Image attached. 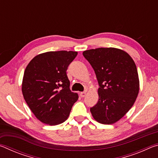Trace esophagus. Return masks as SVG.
I'll use <instances>...</instances> for the list:
<instances>
[{"label":"esophagus","mask_w":158,"mask_h":158,"mask_svg":"<svg viewBox=\"0 0 158 158\" xmlns=\"http://www.w3.org/2000/svg\"><path fill=\"white\" fill-rule=\"evenodd\" d=\"M79 95L81 98H84L85 96V92H81L79 93Z\"/></svg>","instance_id":"obj_1"}]
</instances>
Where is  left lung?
<instances>
[{"instance_id":"obj_1","label":"left lung","mask_w":158,"mask_h":158,"mask_svg":"<svg viewBox=\"0 0 158 158\" xmlns=\"http://www.w3.org/2000/svg\"><path fill=\"white\" fill-rule=\"evenodd\" d=\"M83 55L100 85L98 103L90 109L93 118L102 124H114L131 109L139 91L135 61L125 51L114 47L86 50Z\"/></svg>"}]
</instances>
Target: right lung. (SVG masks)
Listing matches in <instances>:
<instances>
[{
  "label": "right lung",
  "instance_id": "right-lung-1",
  "mask_svg": "<svg viewBox=\"0 0 158 158\" xmlns=\"http://www.w3.org/2000/svg\"><path fill=\"white\" fill-rule=\"evenodd\" d=\"M77 52L58 51L37 55L26 66L21 90L29 108L39 121L49 125L65 122L79 98L69 89L68 65Z\"/></svg>",
  "mask_w": 158,
  "mask_h": 158
}]
</instances>
